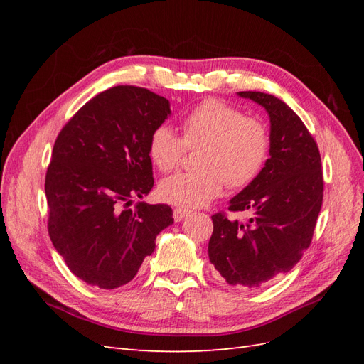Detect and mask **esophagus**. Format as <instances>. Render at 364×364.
<instances>
[{
  "label": "esophagus",
  "mask_w": 364,
  "mask_h": 364,
  "mask_svg": "<svg viewBox=\"0 0 364 364\" xmlns=\"http://www.w3.org/2000/svg\"><path fill=\"white\" fill-rule=\"evenodd\" d=\"M190 214L188 209H183V208H176L173 211V218L176 220V222H181V220H183L186 215Z\"/></svg>",
  "instance_id": "obj_1"
}]
</instances>
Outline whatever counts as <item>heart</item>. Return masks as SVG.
I'll return each instance as SVG.
<instances>
[{
    "label": "heart",
    "mask_w": 364,
    "mask_h": 364,
    "mask_svg": "<svg viewBox=\"0 0 364 364\" xmlns=\"http://www.w3.org/2000/svg\"><path fill=\"white\" fill-rule=\"evenodd\" d=\"M202 146L197 164L202 168L179 171L159 183L165 202L196 208L222 194L228 186L245 188L257 181L270 155L267 126L246 117L238 107L208 98L182 119V138L168 126H158L149 141V155L156 167L168 173L181 164L186 147Z\"/></svg>",
    "instance_id": "1"
}]
</instances>
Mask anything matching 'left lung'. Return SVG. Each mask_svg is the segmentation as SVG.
Returning <instances> with one entry per match:
<instances>
[{"label": "left lung", "instance_id": "1", "mask_svg": "<svg viewBox=\"0 0 364 364\" xmlns=\"http://www.w3.org/2000/svg\"><path fill=\"white\" fill-rule=\"evenodd\" d=\"M270 117V158L261 174L229 202L247 223L213 215L208 255L230 285L257 289L290 272L311 245L323 200L322 161L310 132L278 97L243 91Z\"/></svg>", "mask_w": 364, "mask_h": 364}]
</instances>
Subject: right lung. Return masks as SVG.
<instances>
[{
  "mask_svg": "<svg viewBox=\"0 0 364 364\" xmlns=\"http://www.w3.org/2000/svg\"><path fill=\"white\" fill-rule=\"evenodd\" d=\"M170 114L167 98L121 85L91 98L59 132L46 176L48 234L86 284L112 290L134 279L174 222L168 205L127 209L153 188L149 141Z\"/></svg>",
  "mask_w": 364,
  "mask_h": 364,
  "instance_id": "obj_1",
  "label": "right lung"
}]
</instances>
